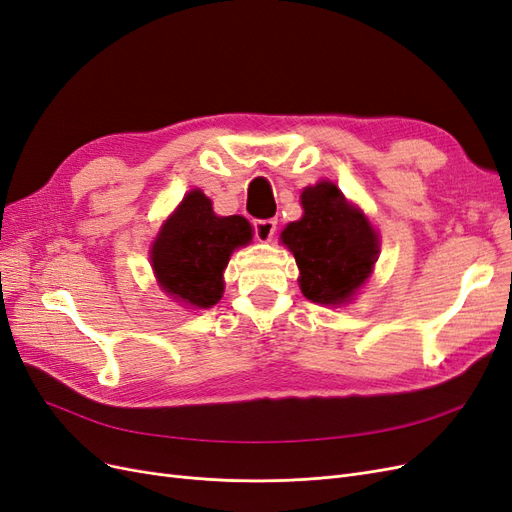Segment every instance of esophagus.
<instances>
[{"instance_id": "obj_1", "label": "esophagus", "mask_w": 512, "mask_h": 512, "mask_svg": "<svg viewBox=\"0 0 512 512\" xmlns=\"http://www.w3.org/2000/svg\"><path fill=\"white\" fill-rule=\"evenodd\" d=\"M275 228V220H254V235L258 241H271V237L275 235Z\"/></svg>"}]
</instances>
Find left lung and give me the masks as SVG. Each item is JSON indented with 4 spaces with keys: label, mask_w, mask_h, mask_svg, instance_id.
I'll list each match as a JSON object with an SVG mask.
<instances>
[{
    "label": "left lung",
    "mask_w": 512,
    "mask_h": 512,
    "mask_svg": "<svg viewBox=\"0 0 512 512\" xmlns=\"http://www.w3.org/2000/svg\"><path fill=\"white\" fill-rule=\"evenodd\" d=\"M301 205L303 218L284 228L282 241L299 265L303 294L322 305L350 301L374 267L378 235L329 181L305 188Z\"/></svg>",
    "instance_id": "obj_1"
}]
</instances>
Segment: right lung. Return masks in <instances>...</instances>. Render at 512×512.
<instances>
[{
	"instance_id": "1",
	"label": "right lung",
	"mask_w": 512,
	"mask_h": 512,
	"mask_svg": "<svg viewBox=\"0 0 512 512\" xmlns=\"http://www.w3.org/2000/svg\"><path fill=\"white\" fill-rule=\"evenodd\" d=\"M250 239V222L241 215L218 218L211 200L194 190L162 226L151 265L168 294L194 307H211L222 299V275L232 250Z\"/></svg>"
}]
</instances>
